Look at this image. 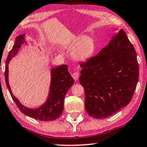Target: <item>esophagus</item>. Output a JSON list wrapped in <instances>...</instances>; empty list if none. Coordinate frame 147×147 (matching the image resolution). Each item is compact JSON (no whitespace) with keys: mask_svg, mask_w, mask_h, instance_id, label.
<instances>
[{"mask_svg":"<svg viewBox=\"0 0 147 147\" xmlns=\"http://www.w3.org/2000/svg\"><path fill=\"white\" fill-rule=\"evenodd\" d=\"M79 76H80V74H79L78 72H74V73L72 74V78L74 79V80H78Z\"/></svg>","mask_w":147,"mask_h":147,"instance_id":"obj_1","label":"esophagus"}]
</instances>
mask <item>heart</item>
Wrapping results in <instances>:
<instances>
[{"mask_svg": "<svg viewBox=\"0 0 147 147\" xmlns=\"http://www.w3.org/2000/svg\"><path fill=\"white\" fill-rule=\"evenodd\" d=\"M66 48L73 52L74 59L83 62L89 59L95 51L96 46L93 39L80 35L74 37L71 41L67 45Z\"/></svg>", "mask_w": 147, "mask_h": 147, "instance_id": "b5f03b06", "label": "heart"}]
</instances>
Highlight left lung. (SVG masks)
<instances>
[{
	"label": "left lung",
	"mask_w": 147,
	"mask_h": 147,
	"mask_svg": "<svg viewBox=\"0 0 147 147\" xmlns=\"http://www.w3.org/2000/svg\"><path fill=\"white\" fill-rule=\"evenodd\" d=\"M80 66V82L84 88L85 110L89 116L106 118L130 102L139 69L136 51L123 29Z\"/></svg>",
	"instance_id": "obj_1"
}]
</instances>
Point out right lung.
Listing matches in <instances>:
<instances>
[{"instance_id": "1", "label": "right lung", "mask_w": 147, "mask_h": 147, "mask_svg": "<svg viewBox=\"0 0 147 147\" xmlns=\"http://www.w3.org/2000/svg\"><path fill=\"white\" fill-rule=\"evenodd\" d=\"M26 44L25 35H20L16 38L12 50L9 53L6 60L5 81L6 84L13 100L23 114L40 121H53L57 119L62 114L64 110V97L67 91L74 84V80L69 74L67 66L63 64L53 67L51 69V80L49 95L43 105L37 108L26 107L12 92L8 82V64L12 58L17 55L22 45Z\"/></svg>"}]
</instances>
